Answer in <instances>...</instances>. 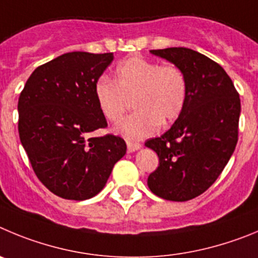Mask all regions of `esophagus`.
I'll use <instances>...</instances> for the list:
<instances>
[{
	"mask_svg": "<svg viewBox=\"0 0 258 258\" xmlns=\"http://www.w3.org/2000/svg\"><path fill=\"white\" fill-rule=\"evenodd\" d=\"M141 149V144L139 143H127V150H128V153H134L136 152V150Z\"/></svg>",
	"mask_w": 258,
	"mask_h": 258,
	"instance_id": "34e87169",
	"label": "esophagus"
}]
</instances>
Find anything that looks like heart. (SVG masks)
<instances>
[{
  "label": "heart",
  "instance_id": "heart-1",
  "mask_svg": "<svg viewBox=\"0 0 258 258\" xmlns=\"http://www.w3.org/2000/svg\"><path fill=\"white\" fill-rule=\"evenodd\" d=\"M187 78L173 64L130 56L115 69L113 82L100 78L94 95L105 119L117 123L123 118L128 100H134L135 114L115 127V132L130 141L149 138L162 124L177 119L187 99Z\"/></svg>",
  "mask_w": 258,
  "mask_h": 258
}]
</instances>
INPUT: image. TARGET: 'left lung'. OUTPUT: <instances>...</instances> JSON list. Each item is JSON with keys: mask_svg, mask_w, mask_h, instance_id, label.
<instances>
[{"mask_svg": "<svg viewBox=\"0 0 258 258\" xmlns=\"http://www.w3.org/2000/svg\"><path fill=\"white\" fill-rule=\"evenodd\" d=\"M150 52L180 67L189 90L184 110L171 128L145 143L159 158L148 186L159 198L186 202L206 191L233 155L240 99L226 72L210 57L185 47Z\"/></svg>", "mask_w": 258, "mask_h": 258, "instance_id": "1", "label": "left lung"}]
</instances>
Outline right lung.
Wrapping results in <instances>:
<instances>
[{"label":"right lung","instance_id":"1","mask_svg":"<svg viewBox=\"0 0 258 258\" xmlns=\"http://www.w3.org/2000/svg\"><path fill=\"white\" fill-rule=\"evenodd\" d=\"M114 56L74 51L38 67L19 97V136L34 173L55 196L86 201L126 154L123 139L89 138L106 127L94 89Z\"/></svg>","mask_w":258,"mask_h":258}]
</instances>
